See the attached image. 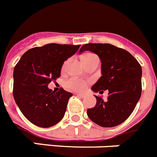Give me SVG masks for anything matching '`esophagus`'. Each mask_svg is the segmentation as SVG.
<instances>
[{
  "mask_svg": "<svg viewBox=\"0 0 157 157\" xmlns=\"http://www.w3.org/2000/svg\"><path fill=\"white\" fill-rule=\"evenodd\" d=\"M76 95L78 96V97H80V98H84L86 97V95L85 94H82V93H77V94H76Z\"/></svg>",
  "mask_w": 157,
  "mask_h": 157,
  "instance_id": "obj_1",
  "label": "esophagus"
}]
</instances>
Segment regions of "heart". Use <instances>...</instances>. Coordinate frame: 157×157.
I'll use <instances>...</instances> for the list:
<instances>
[{"instance_id":"heart-1","label":"heart","mask_w":157,"mask_h":157,"mask_svg":"<svg viewBox=\"0 0 157 157\" xmlns=\"http://www.w3.org/2000/svg\"><path fill=\"white\" fill-rule=\"evenodd\" d=\"M82 62L83 63V64L86 66L89 63H92L94 61H98L99 62V59L95 54L93 53H85L84 55H82ZM68 61H66L63 65V70H64L66 68L67 65ZM66 87L68 90L74 91H80L83 90L86 87V82L82 81V80L75 79V78H71V79L67 81L66 83Z\"/></svg>"}]
</instances>
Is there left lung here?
Masks as SVG:
<instances>
[{"instance_id": "1", "label": "left lung", "mask_w": 157, "mask_h": 157, "mask_svg": "<svg viewBox=\"0 0 157 157\" xmlns=\"http://www.w3.org/2000/svg\"><path fill=\"white\" fill-rule=\"evenodd\" d=\"M84 51L97 54L101 62V76L91 90L101 94L109 90L106 101L94 95L97 104L87 109V116L101 127L120 125L131 115L141 97V65L130 52L111 44L89 43L79 53Z\"/></svg>"}]
</instances>
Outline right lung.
<instances>
[{"instance_id":"add662e5","label":"right lung","mask_w":157,"mask_h":157,"mask_svg":"<svg viewBox=\"0 0 157 157\" xmlns=\"http://www.w3.org/2000/svg\"><path fill=\"white\" fill-rule=\"evenodd\" d=\"M80 45L51 43L30 48L15 67L14 99L23 116L34 125L52 127L64 116L72 94L62 88L55 93L48 85L60 76L64 61Z\"/></svg>"}]
</instances>
